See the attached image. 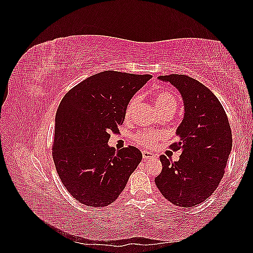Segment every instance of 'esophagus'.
Here are the masks:
<instances>
[{"label": "esophagus", "instance_id": "esophagus-1", "mask_svg": "<svg viewBox=\"0 0 253 253\" xmlns=\"http://www.w3.org/2000/svg\"><path fill=\"white\" fill-rule=\"evenodd\" d=\"M154 157H155V155L153 154V153L148 152V151H142V158L144 160H150V159H153Z\"/></svg>", "mask_w": 253, "mask_h": 253}]
</instances>
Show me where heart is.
I'll return each mask as SVG.
<instances>
[{"label":"heart","instance_id":"1","mask_svg":"<svg viewBox=\"0 0 253 253\" xmlns=\"http://www.w3.org/2000/svg\"><path fill=\"white\" fill-rule=\"evenodd\" d=\"M152 99H153V102H154L156 106V109L162 115H165V114L172 115L176 111V108H177V100H176V97L169 89L160 88L155 90L154 93L152 94ZM136 105H137V98L134 97L129 100L127 104V108L126 111V118L131 116V114L135 110ZM134 138L139 144L144 145V147H150V145L154 144L159 139V135L139 132L134 136Z\"/></svg>","mask_w":253,"mask_h":253}]
</instances>
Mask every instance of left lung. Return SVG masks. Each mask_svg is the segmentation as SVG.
<instances>
[{
  "instance_id": "1",
  "label": "left lung",
  "mask_w": 253,
  "mask_h": 253,
  "mask_svg": "<svg viewBox=\"0 0 253 253\" xmlns=\"http://www.w3.org/2000/svg\"><path fill=\"white\" fill-rule=\"evenodd\" d=\"M158 79L179 90L185 115L176 129L179 140L170 147L181 150L179 160L160 156L163 170L155 183L170 203L190 208L211 196L223 178L232 149L231 128L223 105L204 84L177 74Z\"/></svg>"
}]
</instances>
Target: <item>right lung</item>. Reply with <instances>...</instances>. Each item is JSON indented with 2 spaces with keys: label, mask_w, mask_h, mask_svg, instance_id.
I'll return each mask as SVG.
<instances>
[{
  "label": "right lung",
  "mask_w": 253,
  "mask_h": 253,
  "mask_svg": "<svg viewBox=\"0 0 253 253\" xmlns=\"http://www.w3.org/2000/svg\"><path fill=\"white\" fill-rule=\"evenodd\" d=\"M151 78L105 71L83 80L61 100L52 158L64 187L81 204L101 208L114 203L141 162L137 148L116 151L108 142L124 124L129 100Z\"/></svg>",
  "instance_id": "obj_1"
}]
</instances>
